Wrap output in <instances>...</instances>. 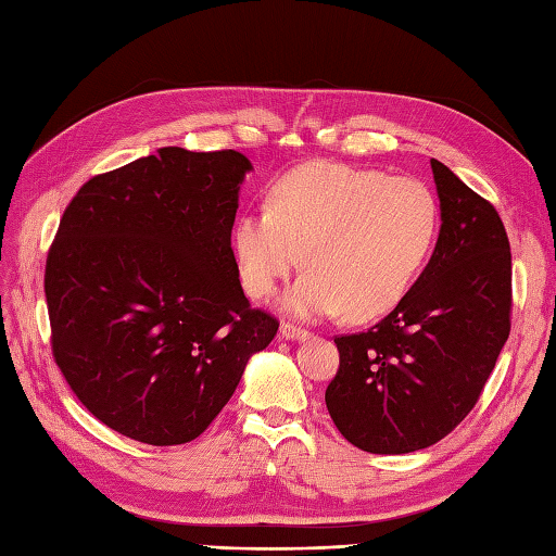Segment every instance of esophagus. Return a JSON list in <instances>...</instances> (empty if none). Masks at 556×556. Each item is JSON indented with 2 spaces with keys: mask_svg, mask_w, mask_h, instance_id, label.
I'll return each instance as SVG.
<instances>
[{
  "mask_svg": "<svg viewBox=\"0 0 556 556\" xmlns=\"http://www.w3.org/2000/svg\"><path fill=\"white\" fill-rule=\"evenodd\" d=\"M279 337L287 339V341H305L309 337V331L291 325V321H283V325L279 327Z\"/></svg>",
  "mask_w": 556,
  "mask_h": 556,
  "instance_id": "esophagus-1",
  "label": "esophagus"
}]
</instances>
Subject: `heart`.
<instances>
[{"instance_id": "1", "label": "heart", "mask_w": 556, "mask_h": 556, "mask_svg": "<svg viewBox=\"0 0 556 556\" xmlns=\"http://www.w3.org/2000/svg\"><path fill=\"white\" fill-rule=\"evenodd\" d=\"M438 235V203L421 179L341 163H307L269 191L267 211L243 213L235 231L241 287L269 299L305 261L283 299L303 319L369 321L393 309Z\"/></svg>"}]
</instances>
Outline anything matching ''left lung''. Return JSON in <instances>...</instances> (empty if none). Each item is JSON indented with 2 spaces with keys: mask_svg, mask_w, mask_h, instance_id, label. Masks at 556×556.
I'll use <instances>...</instances> for the list:
<instances>
[{
  "mask_svg": "<svg viewBox=\"0 0 556 556\" xmlns=\"http://www.w3.org/2000/svg\"><path fill=\"white\" fill-rule=\"evenodd\" d=\"M441 235L429 265L379 325L337 337L327 409L348 443L405 455L469 415L511 329V251L495 205L431 159Z\"/></svg>",
  "mask_w": 556,
  "mask_h": 556,
  "instance_id": "1",
  "label": "left lung"
}]
</instances>
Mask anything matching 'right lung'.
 <instances>
[{
	"label": "right lung",
	"instance_id": "1",
	"mask_svg": "<svg viewBox=\"0 0 556 556\" xmlns=\"http://www.w3.org/2000/svg\"><path fill=\"white\" fill-rule=\"evenodd\" d=\"M251 161L163 147L94 175L47 253L51 353L92 415L132 441L199 438L277 317L243 295L231 227Z\"/></svg>",
	"mask_w": 556,
	"mask_h": 556
}]
</instances>
